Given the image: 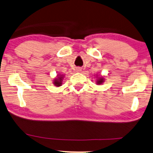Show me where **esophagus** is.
<instances>
[{
  "label": "esophagus",
  "instance_id": "obj_1",
  "mask_svg": "<svg viewBox=\"0 0 153 153\" xmlns=\"http://www.w3.org/2000/svg\"><path fill=\"white\" fill-rule=\"evenodd\" d=\"M76 71H77V72H80V71H82V69H81L80 67L76 68Z\"/></svg>",
  "mask_w": 153,
  "mask_h": 153
}]
</instances>
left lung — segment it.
I'll list each match as a JSON object with an SVG mask.
<instances>
[{"instance_id":"obj_1","label":"left lung","mask_w":153,"mask_h":153,"mask_svg":"<svg viewBox=\"0 0 153 153\" xmlns=\"http://www.w3.org/2000/svg\"><path fill=\"white\" fill-rule=\"evenodd\" d=\"M97 84H102L103 82H104V77L103 76H98V75H97Z\"/></svg>"}]
</instances>
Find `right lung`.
Wrapping results in <instances>:
<instances>
[{
    "label": "right lung",
    "instance_id": "add662e5",
    "mask_svg": "<svg viewBox=\"0 0 153 153\" xmlns=\"http://www.w3.org/2000/svg\"><path fill=\"white\" fill-rule=\"evenodd\" d=\"M64 75L63 74H58L55 79H54L53 84L56 86H60L62 84V81H63Z\"/></svg>",
    "mask_w": 153,
    "mask_h": 153
}]
</instances>
